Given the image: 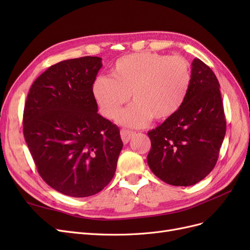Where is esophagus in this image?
Returning <instances> with one entry per match:
<instances>
[{"instance_id":"esophagus-1","label":"esophagus","mask_w":250,"mask_h":250,"mask_svg":"<svg viewBox=\"0 0 250 250\" xmlns=\"http://www.w3.org/2000/svg\"><path fill=\"white\" fill-rule=\"evenodd\" d=\"M134 134L135 132L132 130H127V129L121 130V138H122V141L124 144H127L134 137Z\"/></svg>"}]
</instances>
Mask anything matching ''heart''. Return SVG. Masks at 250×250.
Listing matches in <instances>:
<instances>
[{"instance_id": "1", "label": "heart", "mask_w": 250, "mask_h": 250, "mask_svg": "<svg viewBox=\"0 0 250 250\" xmlns=\"http://www.w3.org/2000/svg\"><path fill=\"white\" fill-rule=\"evenodd\" d=\"M191 84L190 63L184 57L153 52L133 53L119 58L110 77L99 76L93 83V95L103 116L113 119L122 111L121 124L144 126L173 117L183 105Z\"/></svg>"}]
</instances>
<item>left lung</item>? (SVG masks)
I'll list each match as a JSON object with an SVG mask.
<instances>
[{
  "label": "left lung",
  "mask_w": 250,
  "mask_h": 250,
  "mask_svg": "<svg viewBox=\"0 0 250 250\" xmlns=\"http://www.w3.org/2000/svg\"><path fill=\"white\" fill-rule=\"evenodd\" d=\"M220 85L200 59L192 62L191 84L178 111L148 132L149 168L165 183L188 187L214 169L225 137Z\"/></svg>",
  "instance_id": "8db88e82"
}]
</instances>
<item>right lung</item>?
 <instances>
[{"mask_svg":"<svg viewBox=\"0 0 250 250\" xmlns=\"http://www.w3.org/2000/svg\"><path fill=\"white\" fill-rule=\"evenodd\" d=\"M100 57L67 59L37 78L25 103L22 131L42 178L71 197H88L112 179L123 148L117 125L98 113L93 83Z\"/></svg>","mask_w":250,"mask_h":250,"instance_id":"add662e5","label":"right lung"}]
</instances>
